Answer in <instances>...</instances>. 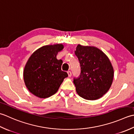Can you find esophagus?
I'll use <instances>...</instances> for the list:
<instances>
[{
	"label": "esophagus",
	"instance_id": "1",
	"mask_svg": "<svg viewBox=\"0 0 134 134\" xmlns=\"http://www.w3.org/2000/svg\"><path fill=\"white\" fill-rule=\"evenodd\" d=\"M67 73H68V76H69V77H71V76H72V73H71L70 71H68Z\"/></svg>",
	"mask_w": 134,
	"mask_h": 134
}]
</instances>
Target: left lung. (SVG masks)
Returning a JSON list of instances; mask_svg holds the SVG:
<instances>
[{
    "label": "left lung",
    "instance_id": "8db88e82",
    "mask_svg": "<svg viewBox=\"0 0 134 134\" xmlns=\"http://www.w3.org/2000/svg\"><path fill=\"white\" fill-rule=\"evenodd\" d=\"M75 54L81 68L80 75L73 83L77 94L87 100L103 97L110 88L114 69L108 56L94 46L78 44Z\"/></svg>",
    "mask_w": 134,
    "mask_h": 134
}]
</instances>
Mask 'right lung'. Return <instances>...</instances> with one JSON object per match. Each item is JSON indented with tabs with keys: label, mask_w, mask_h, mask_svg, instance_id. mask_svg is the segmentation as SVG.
I'll return each instance as SVG.
<instances>
[{
	"label": "right lung",
	"mask_w": 134,
	"mask_h": 134,
	"mask_svg": "<svg viewBox=\"0 0 134 134\" xmlns=\"http://www.w3.org/2000/svg\"><path fill=\"white\" fill-rule=\"evenodd\" d=\"M64 45H46L30 56L24 68L23 76L26 88L37 97L48 98L55 94L68 75L61 70L62 61L57 58Z\"/></svg>",
	"instance_id": "add662e5"
}]
</instances>
